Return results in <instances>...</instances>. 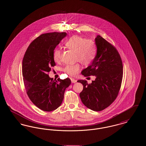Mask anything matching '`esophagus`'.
Masks as SVG:
<instances>
[{"label":"esophagus","mask_w":146,"mask_h":146,"mask_svg":"<svg viewBox=\"0 0 146 146\" xmlns=\"http://www.w3.org/2000/svg\"><path fill=\"white\" fill-rule=\"evenodd\" d=\"M70 80H71V82L72 83H75L76 82V79H75L74 78H70Z\"/></svg>","instance_id":"34e87169"}]
</instances>
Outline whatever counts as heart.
<instances>
[{
  "instance_id": "1",
  "label": "heart",
  "mask_w": 146,
  "mask_h": 146,
  "mask_svg": "<svg viewBox=\"0 0 146 146\" xmlns=\"http://www.w3.org/2000/svg\"><path fill=\"white\" fill-rule=\"evenodd\" d=\"M66 47L75 52L76 60L84 64H90L94 59L96 54L95 42L90 39H86L82 36L74 35L64 42ZM53 58L55 62H58L61 58V50L55 49ZM79 63L68 64L63 68V71L71 76H76L80 70Z\"/></svg>"
}]
</instances>
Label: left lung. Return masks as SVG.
<instances>
[{
    "mask_svg": "<svg viewBox=\"0 0 146 146\" xmlns=\"http://www.w3.org/2000/svg\"><path fill=\"white\" fill-rule=\"evenodd\" d=\"M97 52L90 65L82 71L84 76H95L88 84L79 80L83 90L79 96L87 108L101 111L113 102L118 96L123 78V63L118 51L100 35L95 39Z\"/></svg>",
    "mask_w": 146,
    "mask_h": 146,
    "instance_id": "1",
    "label": "left lung"
}]
</instances>
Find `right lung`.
Here are the masks:
<instances>
[{
	"instance_id": "right-lung-1",
	"label": "right lung",
	"mask_w": 146,
	"mask_h": 146,
	"mask_svg": "<svg viewBox=\"0 0 146 146\" xmlns=\"http://www.w3.org/2000/svg\"><path fill=\"white\" fill-rule=\"evenodd\" d=\"M66 35V32L40 35L31 43L23 58L22 75L27 94L33 104L44 111H52L61 106L65 90L71 84L69 78L56 80L48 74L56 65L54 50Z\"/></svg>"
}]
</instances>
